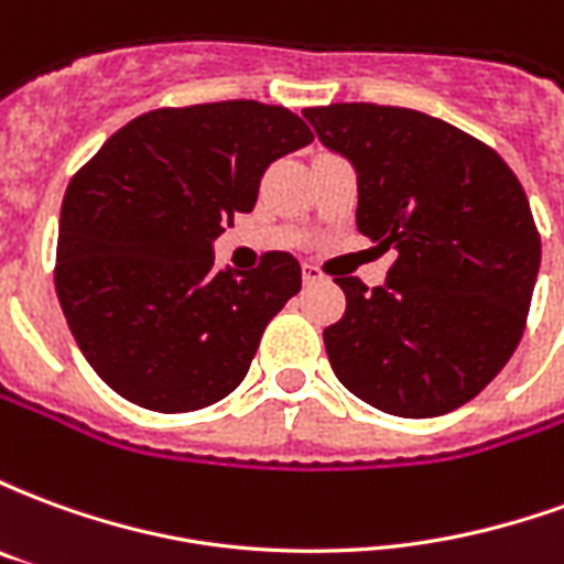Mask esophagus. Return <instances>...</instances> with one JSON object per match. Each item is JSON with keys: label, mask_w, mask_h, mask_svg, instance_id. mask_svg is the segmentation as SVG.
<instances>
[{"label": "esophagus", "mask_w": 564, "mask_h": 564, "mask_svg": "<svg viewBox=\"0 0 564 564\" xmlns=\"http://www.w3.org/2000/svg\"><path fill=\"white\" fill-rule=\"evenodd\" d=\"M323 278H326V274H323L317 265H305V269H302V281H305L307 286H311V283H319Z\"/></svg>", "instance_id": "esophagus-1"}]
</instances>
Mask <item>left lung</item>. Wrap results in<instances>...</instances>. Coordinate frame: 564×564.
<instances>
[{"mask_svg":"<svg viewBox=\"0 0 564 564\" xmlns=\"http://www.w3.org/2000/svg\"><path fill=\"white\" fill-rule=\"evenodd\" d=\"M354 162L356 229L395 250L387 286L335 278L347 311L323 332L332 371L392 416H441L505 368L532 305L541 235L496 150L437 117L375 102L305 108Z\"/></svg>","mask_w":564,"mask_h":564,"instance_id":"8db88e82","label":"left lung"}]
</instances>
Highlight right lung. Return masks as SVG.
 Returning <instances> with one entry per match:
<instances>
[{"mask_svg":"<svg viewBox=\"0 0 564 564\" xmlns=\"http://www.w3.org/2000/svg\"><path fill=\"white\" fill-rule=\"evenodd\" d=\"M299 115L253 99L156 108L68 181L54 283L93 371L127 402L186 414L245 380L269 319L302 290L293 253L214 265L210 241L257 205L283 153L311 144Z\"/></svg>","mask_w":564,"mask_h":564,"instance_id":"right-lung-1","label":"right lung"}]
</instances>
